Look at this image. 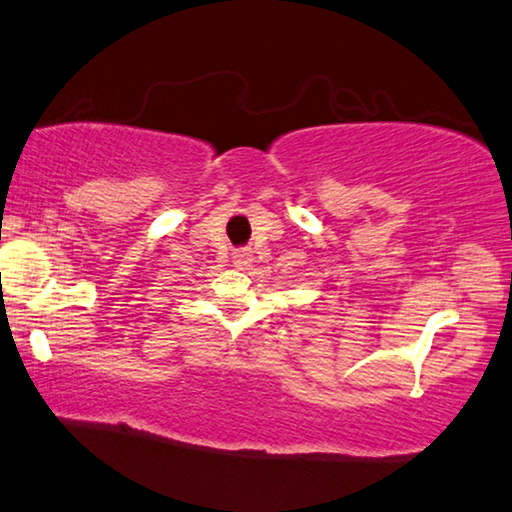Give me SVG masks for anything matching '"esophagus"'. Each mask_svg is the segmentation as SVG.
Returning a JSON list of instances; mask_svg holds the SVG:
<instances>
[{"instance_id": "1", "label": "esophagus", "mask_w": 512, "mask_h": 512, "mask_svg": "<svg viewBox=\"0 0 512 512\" xmlns=\"http://www.w3.org/2000/svg\"><path fill=\"white\" fill-rule=\"evenodd\" d=\"M254 261V254H251L249 247H240L233 251V265L238 267V270H245V267H249V263Z\"/></svg>"}]
</instances>
